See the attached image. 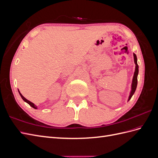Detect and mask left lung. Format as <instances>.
I'll return each instance as SVG.
<instances>
[{
  "mask_svg": "<svg viewBox=\"0 0 158 158\" xmlns=\"http://www.w3.org/2000/svg\"><path fill=\"white\" fill-rule=\"evenodd\" d=\"M133 56H134V61H135V73H134L132 80L131 89L130 94H129V95H128V102L131 99L132 96L134 95V94H135L137 87V83H138L137 78H138V65L137 64V57L135 53H133Z\"/></svg>",
  "mask_w": 158,
  "mask_h": 158,
  "instance_id": "obj_1",
  "label": "left lung"
}]
</instances>
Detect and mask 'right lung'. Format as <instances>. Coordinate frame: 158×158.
<instances>
[{"mask_svg": "<svg viewBox=\"0 0 158 158\" xmlns=\"http://www.w3.org/2000/svg\"><path fill=\"white\" fill-rule=\"evenodd\" d=\"M18 92H19V94H20V96H21V98H22V99L23 100V101H24L25 102H26L27 103H28L30 105V106H31V107H32L33 108H34V109H37V106H36L33 103H32V102H31L30 101H29V100H27V99H26L23 96V95L21 94V93L20 92V91H19V89H18Z\"/></svg>", "mask_w": 158, "mask_h": 158, "instance_id": "right-lung-1", "label": "right lung"}]
</instances>
